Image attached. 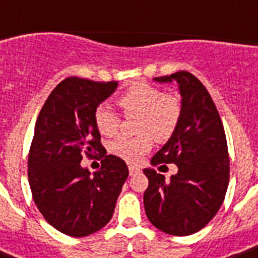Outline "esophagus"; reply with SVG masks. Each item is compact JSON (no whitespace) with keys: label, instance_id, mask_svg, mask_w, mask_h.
I'll list each match as a JSON object with an SVG mask.
<instances>
[{"label":"esophagus","instance_id":"1","mask_svg":"<svg viewBox=\"0 0 258 258\" xmlns=\"http://www.w3.org/2000/svg\"><path fill=\"white\" fill-rule=\"evenodd\" d=\"M128 171H130V175H137L141 172V167H138V166H134V165H130L128 166Z\"/></svg>","mask_w":258,"mask_h":258}]
</instances>
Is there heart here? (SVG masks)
<instances>
[{"label": "heart", "instance_id": "heart-1", "mask_svg": "<svg viewBox=\"0 0 258 258\" xmlns=\"http://www.w3.org/2000/svg\"><path fill=\"white\" fill-rule=\"evenodd\" d=\"M117 103L125 115H139L138 137H119L109 142L108 150L113 155L127 162L138 161L151 147V137L165 142L179 124L182 103L175 95H167L147 83H137L117 97ZM97 130L104 137L117 133L120 117L111 105H97L93 112Z\"/></svg>", "mask_w": 258, "mask_h": 258}]
</instances>
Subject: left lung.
Returning <instances> with one entry per match:
<instances>
[{"mask_svg":"<svg viewBox=\"0 0 258 258\" xmlns=\"http://www.w3.org/2000/svg\"><path fill=\"white\" fill-rule=\"evenodd\" d=\"M158 83H176L182 115L166 145L151 165L175 163L170 180L145 169L146 216L151 224L171 236L197 233L216 216L229 184V155L224 125L208 89L187 71L154 78Z\"/></svg>","mask_w":258,"mask_h":258,"instance_id":"1","label":"left lung"}]
</instances>
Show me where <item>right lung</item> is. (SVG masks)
<instances>
[{
  "instance_id": "add662e5",
  "label": "right lung",
  "mask_w": 258,
  "mask_h": 258,
  "mask_svg": "<svg viewBox=\"0 0 258 258\" xmlns=\"http://www.w3.org/2000/svg\"><path fill=\"white\" fill-rule=\"evenodd\" d=\"M117 82L68 78L50 92L34 127L28 158V179L34 204L46 222L67 236L86 237L112 218L128 176L125 162L107 155L91 172L83 155L100 153V133L93 112Z\"/></svg>"
}]
</instances>
